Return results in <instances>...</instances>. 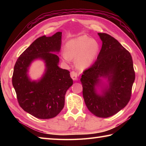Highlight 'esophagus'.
<instances>
[{"instance_id":"34e87169","label":"esophagus","mask_w":146,"mask_h":146,"mask_svg":"<svg viewBox=\"0 0 146 146\" xmlns=\"http://www.w3.org/2000/svg\"><path fill=\"white\" fill-rule=\"evenodd\" d=\"M70 75H71V78H72L74 81H75V80L76 81V80H78V73L75 72V71H71L70 73Z\"/></svg>"}]
</instances>
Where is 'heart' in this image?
Listing matches in <instances>:
<instances>
[{"label": "heart", "instance_id": "heart-1", "mask_svg": "<svg viewBox=\"0 0 146 146\" xmlns=\"http://www.w3.org/2000/svg\"><path fill=\"white\" fill-rule=\"evenodd\" d=\"M99 49L100 46L97 41L87 36H81L67 42L63 60L65 62L75 60L76 67L80 70H85L94 63Z\"/></svg>", "mask_w": 146, "mask_h": 146}]
</instances>
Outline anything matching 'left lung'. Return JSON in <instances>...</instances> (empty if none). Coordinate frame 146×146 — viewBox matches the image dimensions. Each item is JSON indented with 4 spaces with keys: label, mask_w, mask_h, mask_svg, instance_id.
Masks as SVG:
<instances>
[{
    "label": "left lung",
    "mask_w": 146,
    "mask_h": 146,
    "mask_svg": "<svg viewBox=\"0 0 146 146\" xmlns=\"http://www.w3.org/2000/svg\"><path fill=\"white\" fill-rule=\"evenodd\" d=\"M102 41L97 60L80 79L88 109L107 118L124 108L130 100L135 72L130 52L113 37L98 33Z\"/></svg>",
    "instance_id": "8db88e82"
}]
</instances>
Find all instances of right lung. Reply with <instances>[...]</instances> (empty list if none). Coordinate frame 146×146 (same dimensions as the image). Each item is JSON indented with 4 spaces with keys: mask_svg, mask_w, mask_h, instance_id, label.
<instances>
[{
    "mask_svg": "<svg viewBox=\"0 0 146 146\" xmlns=\"http://www.w3.org/2000/svg\"><path fill=\"white\" fill-rule=\"evenodd\" d=\"M62 33L36 39L21 56L15 64L12 85L19 104L26 112L41 119L56 117L64 105V95L73 85L70 71L58 66ZM42 60L45 72L37 80H31L28 73L33 61Z\"/></svg>",
    "mask_w": 146,
    "mask_h": 146,
    "instance_id": "right-lung-1",
    "label": "right lung"
}]
</instances>
